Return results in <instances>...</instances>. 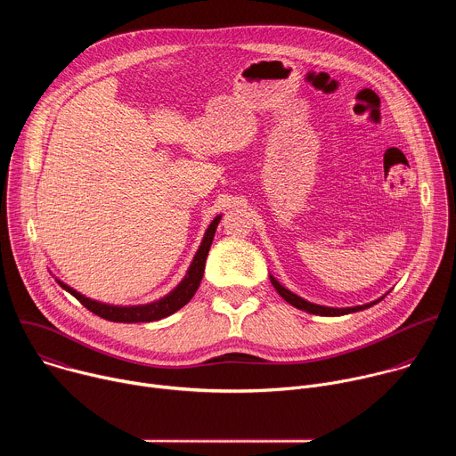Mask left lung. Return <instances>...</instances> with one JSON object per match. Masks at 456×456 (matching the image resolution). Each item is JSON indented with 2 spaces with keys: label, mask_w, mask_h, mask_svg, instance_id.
<instances>
[{
  "label": "left lung",
  "mask_w": 456,
  "mask_h": 456,
  "mask_svg": "<svg viewBox=\"0 0 456 456\" xmlns=\"http://www.w3.org/2000/svg\"><path fill=\"white\" fill-rule=\"evenodd\" d=\"M271 283L274 285V289L278 290V294L287 301V303H290L292 306H296V308H299V310H305V312H308V314H315V315H345V314H352V312H359V310H364V308H368V306H371V305H375V303H379L380 299H377V301H373V303H368V305H359V306H350V308H330V306H321V305H314V303H308V301H305L303 297H299V296H296V294H292L290 290H287L283 285H280L273 276H271Z\"/></svg>",
  "instance_id": "left-lung-1"
}]
</instances>
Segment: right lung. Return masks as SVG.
<instances>
[{"instance_id":"obj_1","label":"right lung","mask_w":456,"mask_h":456,"mask_svg":"<svg viewBox=\"0 0 456 456\" xmlns=\"http://www.w3.org/2000/svg\"><path fill=\"white\" fill-rule=\"evenodd\" d=\"M222 216H216L211 225L206 231V236L202 240V245L194 256L192 264L185 274V278L182 280V283L166 297L150 303V305H137V306H113V305H104L99 301H94L90 297H85L83 294H79L77 290H74L72 287L64 285L62 281H57L64 290L70 292L83 306H86L90 312H94L95 315L113 321V322H150V321H159L162 317H167L171 314H175L176 310H180L183 305H187L191 301V297L194 296V292L199 290L202 276H204V269H206V259L215 238V231L216 225L220 222Z\"/></svg>"}]
</instances>
